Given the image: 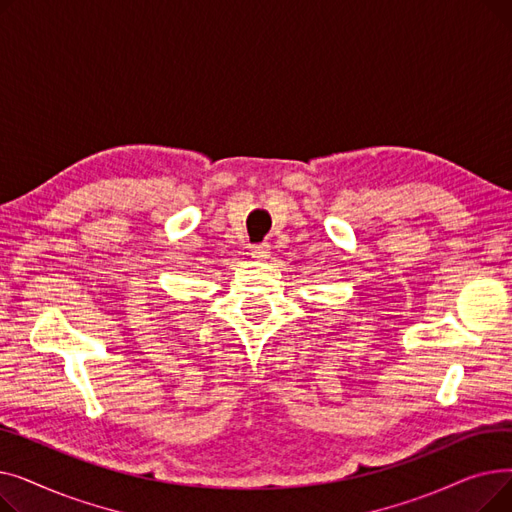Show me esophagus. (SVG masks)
<instances>
[{
	"instance_id": "34e87169",
	"label": "esophagus",
	"mask_w": 512,
	"mask_h": 512,
	"mask_svg": "<svg viewBox=\"0 0 512 512\" xmlns=\"http://www.w3.org/2000/svg\"><path fill=\"white\" fill-rule=\"evenodd\" d=\"M251 255L259 261H265L267 257H270V245H267V242H259V245H253Z\"/></svg>"
}]
</instances>
